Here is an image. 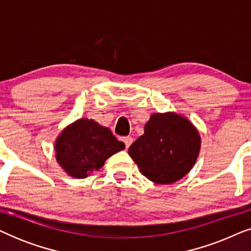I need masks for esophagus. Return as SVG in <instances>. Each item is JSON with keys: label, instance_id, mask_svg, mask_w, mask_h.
Here are the masks:
<instances>
[{"label": "esophagus", "instance_id": "1", "mask_svg": "<svg viewBox=\"0 0 251 251\" xmlns=\"http://www.w3.org/2000/svg\"><path fill=\"white\" fill-rule=\"evenodd\" d=\"M132 142H133L132 137H130V136L125 137V138H123V143H125V145H126V149H129L130 145H131V144H132Z\"/></svg>", "mask_w": 251, "mask_h": 251}]
</instances>
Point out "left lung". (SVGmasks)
Returning <instances> with one entry per match:
<instances>
[{
	"mask_svg": "<svg viewBox=\"0 0 251 251\" xmlns=\"http://www.w3.org/2000/svg\"><path fill=\"white\" fill-rule=\"evenodd\" d=\"M201 137L187 118L175 112L154 113L140 136L129 147V155L140 174L155 184L176 183L194 167Z\"/></svg>",
	"mask_w": 251,
	"mask_h": 251,
	"instance_id": "left-lung-1",
	"label": "left lung"
}]
</instances>
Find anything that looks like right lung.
<instances>
[{"label":"right lung","instance_id":"right-lung-1","mask_svg":"<svg viewBox=\"0 0 251 251\" xmlns=\"http://www.w3.org/2000/svg\"><path fill=\"white\" fill-rule=\"evenodd\" d=\"M111 130L92 119H78L67 126L54 142L56 160L68 176L85 178L100 169L113 154L125 150Z\"/></svg>","mask_w":251,"mask_h":251}]
</instances>
